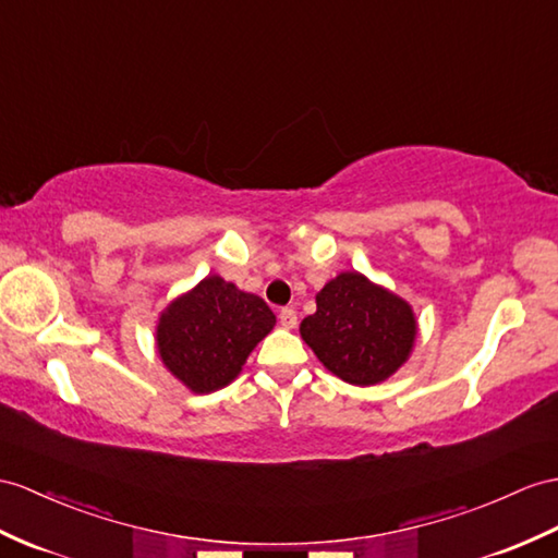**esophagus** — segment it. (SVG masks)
Returning a JSON list of instances; mask_svg holds the SVG:
<instances>
[{
  "mask_svg": "<svg viewBox=\"0 0 558 558\" xmlns=\"http://www.w3.org/2000/svg\"><path fill=\"white\" fill-rule=\"evenodd\" d=\"M279 324L283 326V329H295V324H298L295 310H293V307H283V310L279 312Z\"/></svg>",
  "mask_w": 558,
  "mask_h": 558,
  "instance_id": "obj_1",
  "label": "esophagus"
}]
</instances>
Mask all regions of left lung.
I'll use <instances>...</instances> for the list:
<instances>
[{
    "label": "left lung",
    "mask_w": 558,
    "mask_h": 558,
    "mask_svg": "<svg viewBox=\"0 0 558 558\" xmlns=\"http://www.w3.org/2000/svg\"><path fill=\"white\" fill-rule=\"evenodd\" d=\"M315 301L317 312L301 322V336L341 381L384 384L412 357L418 336L412 305L362 271L336 275Z\"/></svg>",
    "instance_id": "obj_1"
}]
</instances>
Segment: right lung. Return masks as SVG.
Instances as JSON below:
<instances>
[{
    "mask_svg": "<svg viewBox=\"0 0 558 558\" xmlns=\"http://www.w3.org/2000/svg\"><path fill=\"white\" fill-rule=\"evenodd\" d=\"M275 324V312L260 295L208 275L160 312L156 352L184 388L208 396L234 381Z\"/></svg>",
    "mask_w": 558,
    "mask_h": 558,
    "instance_id": "obj_1",
    "label": "right lung"
}]
</instances>
